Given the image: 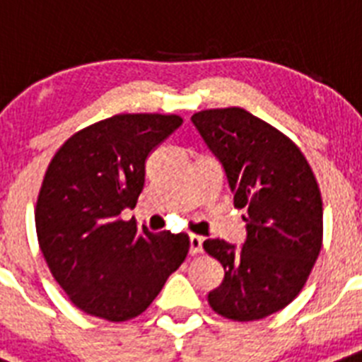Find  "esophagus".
Segmentation results:
<instances>
[{"label":"esophagus","instance_id":"obj_1","mask_svg":"<svg viewBox=\"0 0 362 362\" xmlns=\"http://www.w3.org/2000/svg\"><path fill=\"white\" fill-rule=\"evenodd\" d=\"M202 241H204V239L200 238V235H195V233H191L189 235V252L193 256H197V254L202 252Z\"/></svg>","mask_w":362,"mask_h":362}]
</instances>
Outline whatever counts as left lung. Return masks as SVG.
Wrapping results in <instances>:
<instances>
[{
	"mask_svg": "<svg viewBox=\"0 0 362 362\" xmlns=\"http://www.w3.org/2000/svg\"><path fill=\"white\" fill-rule=\"evenodd\" d=\"M191 121L223 163L233 204L248 211L241 248L224 239L202 245L224 269L208 302L230 320H259L298 296L320 254L317 178L289 136L245 108L200 110Z\"/></svg>",
	"mask_w": 362,
	"mask_h": 362,
	"instance_id": "1",
	"label": "left lung"
}]
</instances>
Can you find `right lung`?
Listing matches in <instances>:
<instances>
[{
  "label": "right lung",
  "instance_id": "add662e5",
  "mask_svg": "<svg viewBox=\"0 0 362 362\" xmlns=\"http://www.w3.org/2000/svg\"><path fill=\"white\" fill-rule=\"evenodd\" d=\"M182 124L176 114H117L68 138L44 175L35 221L38 245L73 305L108 322L136 318L189 252L187 233L139 230L136 206L145 160Z\"/></svg>",
  "mask_w": 362,
  "mask_h": 362
}]
</instances>
